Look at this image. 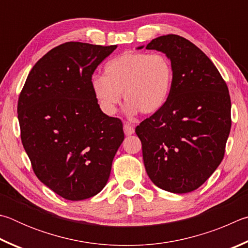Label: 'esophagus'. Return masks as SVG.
<instances>
[{"label":"esophagus","instance_id":"34e87169","mask_svg":"<svg viewBox=\"0 0 248 248\" xmlns=\"http://www.w3.org/2000/svg\"><path fill=\"white\" fill-rule=\"evenodd\" d=\"M123 128H124L125 135H126V136H129V135H132V134L135 133V129H134V127L132 126V125L128 124V123L124 124V127Z\"/></svg>","mask_w":248,"mask_h":248}]
</instances>
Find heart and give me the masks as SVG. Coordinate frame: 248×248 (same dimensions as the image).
<instances>
[{"instance_id":"b5f03b06","label":"heart","mask_w":248,"mask_h":248,"mask_svg":"<svg viewBox=\"0 0 248 248\" xmlns=\"http://www.w3.org/2000/svg\"><path fill=\"white\" fill-rule=\"evenodd\" d=\"M173 80L172 64L166 55L144 52H125L108 61L104 76L94 75L90 85L101 110L115 114L121 93L128 114L158 112L170 94Z\"/></svg>"}]
</instances>
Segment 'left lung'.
Here are the masks:
<instances>
[{
    "instance_id": "obj_1",
    "label": "left lung",
    "mask_w": 248,
    "mask_h": 248,
    "mask_svg": "<svg viewBox=\"0 0 248 248\" xmlns=\"http://www.w3.org/2000/svg\"><path fill=\"white\" fill-rule=\"evenodd\" d=\"M146 49L162 52L173 68L166 104L135 129L146 172L161 189L193 192L223 159L231 129L228 86L210 59L187 39L161 36Z\"/></svg>"
}]
</instances>
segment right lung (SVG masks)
<instances>
[{
    "label": "right lung",
    "instance_id": "right-lung-1",
    "mask_svg": "<svg viewBox=\"0 0 248 248\" xmlns=\"http://www.w3.org/2000/svg\"><path fill=\"white\" fill-rule=\"evenodd\" d=\"M117 46L66 42L34 64L17 112L34 174L68 201L101 192L124 140L121 120L101 111L91 77Z\"/></svg>",
    "mask_w": 248,
    "mask_h": 248
}]
</instances>
